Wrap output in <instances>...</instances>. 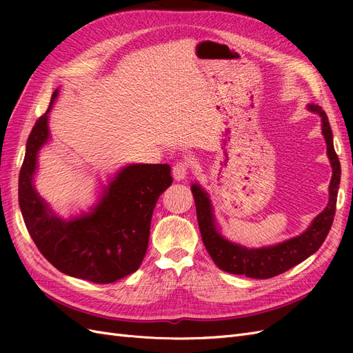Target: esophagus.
<instances>
[{
    "instance_id": "34e87169",
    "label": "esophagus",
    "mask_w": 353,
    "mask_h": 353,
    "mask_svg": "<svg viewBox=\"0 0 353 353\" xmlns=\"http://www.w3.org/2000/svg\"><path fill=\"white\" fill-rule=\"evenodd\" d=\"M188 170H190V165L187 162H178L172 169V175L175 181L185 179L188 175Z\"/></svg>"
}]
</instances>
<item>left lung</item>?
<instances>
[{"label":"left lung","mask_w":353,"mask_h":353,"mask_svg":"<svg viewBox=\"0 0 353 353\" xmlns=\"http://www.w3.org/2000/svg\"><path fill=\"white\" fill-rule=\"evenodd\" d=\"M307 110L321 117V130L327 144V156L331 168H333V175H331L330 181V199L325 209L314 218L311 225L302 234L283 243L265 245V248L259 249H248L244 245L232 243L221 234L215 215H213L210 197L205 188H201L199 183L191 185L203 244H205L212 261L216 263L219 270L236 275H245L249 279H271V276L280 275L297 263L303 262L324 243L334 219L341 169L334 150L333 132H331L325 112L318 104H307Z\"/></svg>","instance_id":"obj_1"}]
</instances>
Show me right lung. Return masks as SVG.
Listing matches in <instances>:
<instances>
[{
  "mask_svg": "<svg viewBox=\"0 0 353 353\" xmlns=\"http://www.w3.org/2000/svg\"><path fill=\"white\" fill-rule=\"evenodd\" d=\"M48 110L32 128L19 175V206L32 240L44 258L63 274L99 284L114 283L135 272L144 259L150 222L159 196L172 184L169 165L123 166L99 201L79 216L63 219L42 199L34 184L38 153L50 140Z\"/></svg>",
  "mask_w": 353,
  "mask_h": 353,
  "instance_id": "1",
  "label": "right lung"
}]
</instances>
